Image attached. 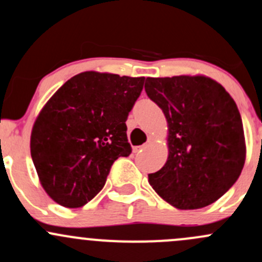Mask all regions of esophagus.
I'll return each mask as SVG.
<instances>
[{"label": "esophagus", "instance_id": "1", "mask_svg": "<svg viewBox=\"0 0 262 262\" xmlns=\"http://www.w3.org/2000/svg\"><path fill=\"white\" fill-rule=\"evenodd\" d=\"M146 146L147 145H141V146H134V147H132V150H134V152H140V151H142L143 148L146 147Z\"/></svg>", "mask_w": 262, "mask_h": 262}]
</instances>
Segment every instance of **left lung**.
I'll return each mask as SVG.
<instances>
[{
	"label": "left lung",
	"mask_w": 262,
	"mask_h": 262,
	"mask_svg": "<svg viewBox=\"0 0 262 262\" xmlns=\"http://www.w3.org/2000/svg\"><path fill=\"white\" fill-rule=\"evenodd\" d=\"M147 96L167 120V161L148 175L152 188L180 210L219 200L246 159L243 120L229 92L206 76L147 77Z\"/></svg>",
	"instance_id": "obj_1"
}]
</instances>
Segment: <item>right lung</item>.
Segmentation results:
<instances>
[{"label":"right lung","instance_id":"right-lung-1","mask_svg":"<svg viewBox=\"0 0 262 262\" xmlns=\"http://www.w3.org/2000/svg\"><path fill=\"white\" fill-rule=\"evenodd\" d=\"M145 77L86 71L64 82L33 123L31 156L47 195L76 209L101 191L112 164L127 157L128 112Z\"/></svg>","mask_w":262,"mask_h":262}]
</instances>
